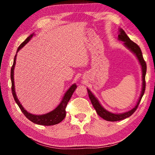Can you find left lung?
I'll return each mask as SVG.
<instances>
[{
    "mask_svg": "<svg viewBox=\"0 0 155 155\" xmlns=\"http://www.w3.org/2000/svg\"><path fill=\"white\" fill-rule=\"evenodd\" d=\"M118 40L124 41V46L129 49L131 52H133V53L135 54V56L137 57V59L139 60V62H140V64L141 66V69H142V81H143L142 90H141V95H140V98L138 100L137 103L135 106L134 108H133L132 109L127 112L123 113V114H115L107 111L105 109H104L103 107H102L101 104H100L98 99L94 96V94L91 92V91L89 90V89H87L89 97H90V101L91 102V103H92V105L94 107V109H96L97 114H98L99 116H101L102 118L107 120V121H110V122L120 121V120L127 118V117H130L131 115L133 114V113L137 110L139 104H140L141 98H142V96L144 94V91H145V89H146L145 77L146 74V63L145 61H144V59L143 58L142 52H141L140 46H139L137 44L133 42L132 40H130V38H128V35L124 32V31L122 29V28H120L119 29Z\"/></svg>",
    "mask_w": 155,
    "mask_h": 155,
    "instance_id": "1",
    "label": "left lung"
}]
</instances>
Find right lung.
I'll use <instances>...</instances> for the list:
<instances>
[{
    "instance_id": "obj_1",
    "label": "right lung",
    "mask_w": 155,
    "mask_h": 155,
    "mask_svg": "<svg viewBox=\"0 0 155 155\" xmlns=\"http://www.w3.org/2000/svg\"><path fill=\"white\" fill-rule=\"evenodd\" d=\"M33 35V34H31L28 38L26 39V40L23 41V42L20 44L18 47L17 50L16 54H15L14 57V64L12 67L11 69V80H12V94L13 96H14V100L15 103H17L18 107H20V109L22 112L23 113L27 118H28L31 122L35 123L37 124L40 125H44V126H51V125H54L58 124V123L61 122L65 118V115H66V113H65V108H66V106L68 104V103L69 102L70 98H71L72 96V94L74 93L75 91L76 88H77V85L76 84H73V85L68 89V91L65 92V95L63 98L62 101L60 104L57 106V108L54 109L53 111H52L49 113H47L46 114L43 115H33L31 114L30 113L27 112L26 110L24 109V107L22 106V104L20 103L19 101L16 96V94H15V87H14V70L15 65V60H16V56H17V52L19 51V50L22 48L29 41V40L31 39Z\"/></svg>"
}]
</instances>
